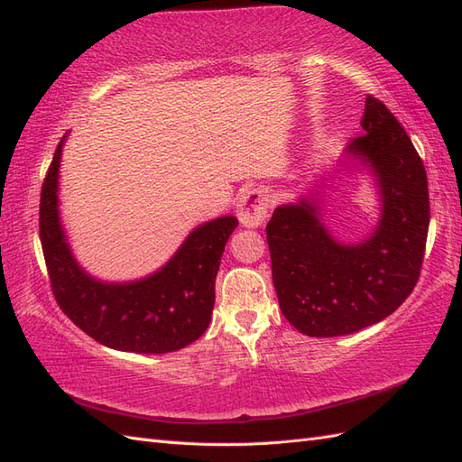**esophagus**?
<instances>
[{
  "label": "esophagus",
  "mask_w": 462,
  "mask_h": 462,
  "mask_svg": "<svg viewBox=\"0 0 462 462\" xmlns=\"http://www.w3.org/2000/svg\"><path fill=\"white\" fill-rule=\"evenodd\" d=\"M270 209V197L263 189H250L236 202V216L243 227H258Z\"/></svg>",
  "instance_id": "obj_1"
}]
</instances>
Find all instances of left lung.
<instances>
[{"label": "left lung", "mask_w": 462, "mask_h": 462, "mask_svg": "<svg viewBox=\"0 0 462 462\" xmlns=\"http://www.w3.org/2000/svg\"><path fill=\"white\" fill-rule=\"evenodd\" d=\"M365 134L345 148L331 173L366 171L380 217L358 243H341L321 214L319 177L295 202L273 209L268 233L279 309L300 333L339 337L393 314L420 275L430 226L424 163L395 116L368 96Z\"/></svg>", "instance_id": "8db88e82"}]
</instances>
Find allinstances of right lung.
Segmentation results:
<instances>
[{"instance_id": "1", "label": "right lung", "mask_w": 462, "mask_h": 462, "mask_svg": "<svg viewBox=\"0 0 462 462\" xmlns=\"http://www.w3.org/2000/svg\"><path fill=\"white\" fill-rule=\"evenodd\" d=\"M67 134L40 194V241L61 310L92 339L125 353L163 355L197 341L216 302V275L235 216L194 227L162 268L133 282H104L73 254L60 212V167Z\"/></svg>"}]
</instances>
